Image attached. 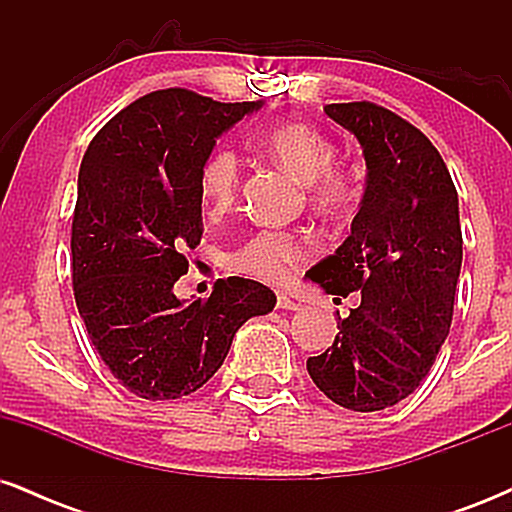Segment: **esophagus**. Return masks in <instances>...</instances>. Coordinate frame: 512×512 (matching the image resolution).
Instances as JSON below:
<instances>
[{"mask_svg": "<svg viewBox=\"0 0 512 512\" xmlns=\"http://www.w3.org/2000/svg\"><path fill=\"white\" fill-rule=\"evenodd\" d=\"M276 308H281V310H298V308H301V303L293 301L289 293H279V296H276Z\"/></svg>", "mask_w": 512, "mask_h": 512, "instance_id": "1", "label": "esophagus"}]
</instances>
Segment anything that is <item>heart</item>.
Instances as JSON below:
<instances>
[{
	"instance_id": "1",
	"label": "heart",
	"mask_w": 512,
	"mask_h": 512,
	"mask_svg": "<svg viewBox=\"0 0 512 512\" xmlns=\"http://www.w3.org/2000/svg\"><path fill=\"white\" fill-rule=\"evenodd\" d=\"M262 149L298 180L308 185V195L315 207L339 211L349 207L356 197V182L349 170L337 166L339 149L332 137L313 125L284 122L262 134ZM199 199L209 214H223L233 207L240 190V161L226 146H219L204 158L197 180ZM310 240L303 233L262 228L231 255L233 269L243 274L276 281L291 264L310 255Z\"/></svg>"
}]
</instances>
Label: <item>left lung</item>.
<instances>
[{
  "label": "left lung",
  "instance_id": "8db88e82",
  "mask_svg": "<svg viewBox=\"0 0 512 512\" xmlns=\"http://www.w3.org/2000/svg\"><path fill=\"white\" fill-rule=\"evenodd\" d=\"M325 113L363 146L368 178L351 236L305 276L361 303L339 317L308 373L339 407L380 411L421 385L450 332L462 267L457 190L436 146L392 110L358 101Z\"/></svg>",
  "mask_w": 512,
  "mask_h": 512
}]
</instances>
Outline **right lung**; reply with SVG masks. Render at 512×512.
Instances as JSON below:
<instances>
[{"label": "right lung", "instance_id": "obj_1", "mask_svg": "<svg viewBox=\"0 0 512 512\" xmlns=\"http://www.w3.org/2000/svg\"><path fill=\"white\" fill-rule=\"evenodd\" d=\"M262 101L219 103L187 88L129 103L88 144L72 221L79 315L110 373L142 399L202 387L272 289L228 276L207 301L182 303L175 281L202 240L197 180L216 139Z\"/></svg>", "mask_w": 512, "mask_h": 512}]
</instances>
